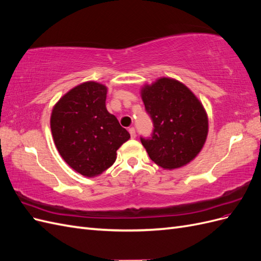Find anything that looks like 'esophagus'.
Returning <instances> with one entry per match:
<instances>
[{"mask_svg":"<svg viewBox=\"0 0 261 261\" xmlns=\"http://www.w3.org/2000/svg\"><path fill=\"white\" fill-rule=\"evenodd\" d=\"M128 132H129V134H130V137H132V138H135V137H136V130H135V128L130 127V128L128 129Z\"/></svg>","mask_w":261,"mask_h":261,"instance_id":"obj_1","label":"esophagus"}]
</instances>
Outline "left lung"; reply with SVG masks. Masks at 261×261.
I'll return each instance as SVG.
<instances>
[{
    "instance_id": "obj_1",
    "label": "left lung",
    "mask_w": 261,
    "mask_h": 261,
    "mask_svg": "<svg viewBox=\"0 0 261 261\" xmlns=\"http://www.w3.org/2000/svg\"><path fill=\"white\" fill-rule=\"evenodd\" d=\"M141 98L153 125L151 137H140L150 159L169 170L194 160L208 135L201 102L184 84L167 77L145 85Z\"/></svg>"
}]
</instances>
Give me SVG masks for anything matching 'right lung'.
Here are the masks:
<instances>
[{
	"label": "right lung",
	"mask_w": 261,
	"mask_h": 261,
	"mask_svg": "<svg viewBox=\"0 0 261 261\" xmlns=\"http://www.w3.org/2000/svg\"><path fill=\"white\" fill-rule=\"evenodd\" d=\"M107 87L96 82L76 86L54 106L51 130L61 156L76 172L93 177L116 160V150L130 138L106 108Z\"/></svg>",
	"instance_id": "right-lung-1"
}]
</instances>
